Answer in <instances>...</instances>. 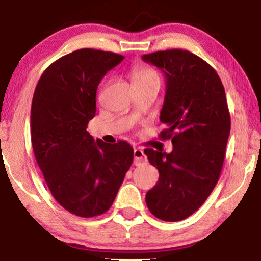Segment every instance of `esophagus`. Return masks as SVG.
Here are the masks:
<instances>
[{
    "instance_id": "34e87169",
    "label": "esophagus",
    "mask_w": 261,
    "mask_h": 261,
    "mask_svg": "<svg viewBox=\"0 0 261 261\" xmlns=\"http://www.w3.org/2000/svg\"><path fill=\"white\" fill-rule=\"evenodd\" d=\"M144 162H146L144 151H142V149L135 148L134 149V165H140V164Z\"/></svg>"
}]
</instances>
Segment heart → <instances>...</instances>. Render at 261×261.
Listing matches in <instances>:
<instances>
[{
    "label": "heart",
    "mask_w": 261,
    "mask_h": 261,
    "mask_svg": "<svg viewBox=\"0 0 261 261\" xmlns=\"http://www.w3.org/2000/svg\"><path fill=\"white\" fill-rule=\"evenodd\" d=\"M133 78L135 83L147 81H159V76L156 71L149 66L142 65V64L137 65L133 69Z\"/></svg>",
    "instance_id": "obj_1"
}]
</instances>
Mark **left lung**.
<instances>
[{
	"label": "left lung",
	"instance_id": "8db88e82",
	"mask_svg": "<svg viewBox=\"0 0 261 261\" xmlns=\"http://www.w3.org/2000/svg\"><path fill=\"white\" fill-rule=\"evenodd\" d=\"M141 58L165 74L160 138L173 145L171 153L145 149L159 171L146 204L159 220L176 222L192 215L219 180L230 133L226 92L216 71L194 53L167 49Z\"/></svg>",
	"mask_w": 261,
	"mask_h": 261
}]
</instances>
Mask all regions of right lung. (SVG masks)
Listing matches in <instances>:
<instances>
[{
	"instance_id": "1",
	"label": "right lung",
	"mask_w": 261,
	"mask_h": 261,
	"mask_svg": "<svg viewBox=\"0 0 261 261\" xmlns=\"http://www.w3.org/2000/svg\"><path fill=\"white\" fill-rule=\"evenodd\" d=\"M123 58L77 49L52 63L35 88L31 109L35 159L53 197L73 215L106 213L133 163V148L126 141H95L87 130L99 82Z\"/></svg>"
}]
</instances>
